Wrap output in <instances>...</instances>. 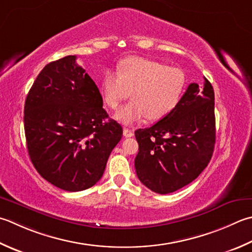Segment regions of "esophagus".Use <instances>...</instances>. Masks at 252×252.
Listing matches in <instances>:
<instances>
[{
    "instance_id": "1",
    "label": "esophagus",
    "mask_w": 252,
    "mask_h": 252,
    "mask_svg": "<svg viewBox=\"0 0 252 252\" xmlns=\"http://www.w3.org/2000/svg\"><path fill=\"white\" fill-rule=\"evenodd\" d=\"M123 135H125L126 137H131V136H133V131L127 129V127H125V129H123Z\"/></svg>"
}]
</instances>
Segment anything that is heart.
I'll return each instance as SVG.
<instances>
[{
    "mask_svg": "<svg viewBox=\"0 0 252 252\" xmlns=\"http://www.w3.org/2000/svg\"><path fill=\"white\" fill-rule=\"evenodd\" d=\"M187 78L179 67L168 66L152 59L129 57L119 62L117 74L108 71L100 83L102 101L112 110L129 97L115 119L123 125L160 120L178 106L186 90Z\"/></svg>",
    "mask_w": 252,
    "mask_h": 252,
    "instance_id": "obj_1",
    "label": "heart"
}]
</instances>
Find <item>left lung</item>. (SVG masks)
Segmentation results:
<instances>
[{"label":"left lung","instance_id":"obj_1","mask_svg":"<svg viewBox=\"0 0 252 252\" xmlns=\"http://www.w3.org/2000/svg\"><path fill=\"white\" fill-rule=\"evenodd\" d=\"M215 132L214 91L204 77L203 86L190 84L168 116L135 131L137 178L159 194L189 185L212 158Z\"/></svg>","mask_w":252,"mask_h":252}]
</instances>
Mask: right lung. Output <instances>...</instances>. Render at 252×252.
Wrapping results in <instances>:
<instances>
[{"label": "right lung", "instance_id": "obj_1", "mask_svg": "<svg viewBox=\"0 0 252 252\" xmlns=\"http://www.w3.org/2000/svg\"><path fill=\"white\" fill-rule=\"evenodd\" d=\"M76 56L50 62L39 73L24 108L32 165L43 179L76 192L99 180L122 127L108 119L99 90Z\"/></svg>", "mask_w": 252, "mask_h": 252}]
</instances>
